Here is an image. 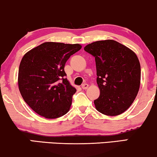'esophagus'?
<instances>
[{
    "instance_id": "1",
    "label": "esophagus",
    "mask_w": 157,
    "mask_h": 157,
    "mask_svg": "<svg viewBox=\"0 0 157 157\" xmlns=\"http://www.w3.org/2000/svg\"><path fill=\"white\" fill-rule=\"evenodd\" d=\"M88 86H89V85H88L87 84H83L82 85V88L83 90H86V89H87Z\"/></svg>"
}]
</instances>
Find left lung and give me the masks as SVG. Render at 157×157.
<instances>
[{
  "instance_id": "8db88e82",
  "label": "left lung",
  "mask_w": 157,
  "mask_h": 157,
  "mask_svg": "<svg viewBox=\"0 0 157 157\" xmlns=\"http://www.w3.org/2000/svg\"><path fill=\"white\" fill-rule=\"evenodd\" d=\"M84 51L95 57L100 96L95 108L109 116L122 114L129 108L140 85V64L137 55L112 40L94 42Z\"/></svg>"
}]
</instances>
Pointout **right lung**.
I'll use <instances>...</instances> for the list:
<instances>
[{
  "label": "right lung",
  "mask_w": 157,
  "mask_h": 157,
  "mask_svg": "<svg viewBox=\"0 0 157 157\" xmlns=\"http://www.w3.org/2000/svg\"><path fill=\"white\" fill-rule=\"evenodd\" d=\"M79 44L44 42L24 55L18 72V86L25 102L48 119L67 113L76 90L70 84L64 65Z\"/></svg>",
  "instance_id": "obj_1"
}]
</instances>
